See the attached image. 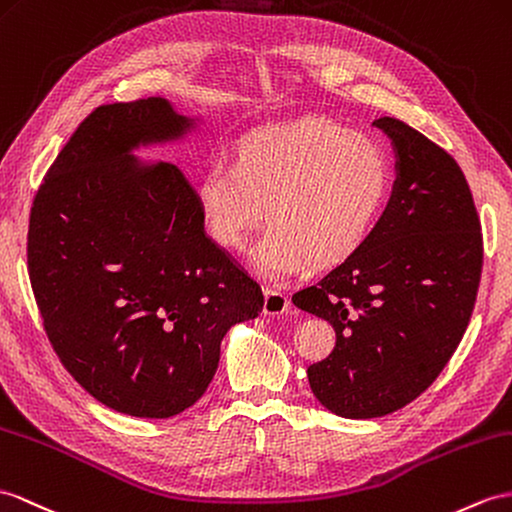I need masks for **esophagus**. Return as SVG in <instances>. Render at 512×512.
Instances as JSON below:
<instances>
[{
    "instance_id": "obj_1",
    "label": "esophagus",
    "mask_w": 512,
    "mask_h": 512,
    "mask_svg": "<svg viewBox=\"0 0 512 512\" xmlns=\"http://www.w3.org/2000/svg\"><path fill=\"white\" fill-rule=\"evenodd\" d=\"M263 310H265V315H284V313H289V310H291V302L282 291L267 289Z\"/></svg>"
}]
</instances>
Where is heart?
Segmentation results:
<instances>
[{
	"label": "heart",
	"instance_id": "1",
	"mask_svg": "<svg viewBox=\"0 0 512 512\" xmlns=\"http://www.w3.org/2000/svg\"><path fill=\"white\" fill-rule=\"evenodd\" d=\"M391 189L384 147L326 117L260 128L236 143L232 162L217 158L197 182L213 239L232 252L260 219L267 230L254 265L284 280L310 263L330 267L365 243Z\"/></svg>",
	"mask_w": 512,
	"mask_h": 512
}]
</instances>
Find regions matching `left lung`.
<instances>
[{
	"label": "left lung",
	"instance_id": "left-lung-1",
	"mask_svg": "<svg viewBox=\"0 0 512 512\" xmlns=\"http://www.w3.org/2000/svg\"><path fill=\"white\" fill-rule=\"evenodd\" d=\"M373 126L397 154L389 204L352 256L293 295L336 332L308 382L347 419L389 415L428 389L463 339L482 273L480 219L458 162L400 119Z\"/></svg>",
	"mask_w": 512,
	"mask_h": 512
}]
</instances>
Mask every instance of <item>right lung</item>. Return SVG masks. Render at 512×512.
Segmentation results:
<instances>
[{
	"label": "right lung",
	"instance_id": "right-lung-1",
	"mask_svg": "<svg viewBox=\"0 0 512 512\" xmlns=\"http://www.w3.org/2000/svg\"><path fill=\"white\" fill-rule=\"evenodd\" d=\"M193 126L162 97L95 108L34 195L28 273L49 343L97 402L167 419L213 380L230 326L263 291L208 239L173 162L130 152Z\"/></svg>",
	"mask_w": 512,
	"mask_h": 512
}]
</instances>
